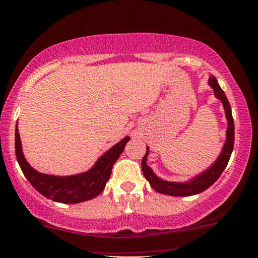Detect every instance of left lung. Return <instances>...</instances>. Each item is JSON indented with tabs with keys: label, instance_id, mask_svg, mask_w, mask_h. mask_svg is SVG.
I'll return each instance as SVG.
<instances>
[{
	"label": "left lung",
	"instance_id": "obj_1",
	"mask_svg": "<svg viewBox=\"0 0 258 258\" xmlns=\"http://www.w3.org/2000/svg\"><path fill=\"white\" fill-rule=\"evenodd\" d=\"M208 85L213 89L216 98H218L222 102L223 107H224L225 119L228 121L227 132H225V141L222 147V151L219 153L218 157H217V160L207 169L199 173L198 175H194L189 180L168 181L156 175L152 168L147 166V156L150 153V149L149 146H146V153H145L143 162H141V168H143L145 178L149 180L150 185H151L156 191L169 196H180V198H183V196L196 195V194L205 191V190L208 189L211 185L215 183L217 179L221 176L223 170L225 169L228 162H229L230 155L233 152L234 147V120L233 115H231V108L224 91L221 89V86H219V84L215 77H210Z\"/></svg>",
	"mask_w": 258,
	"mask_h": 258
}]
</instances>
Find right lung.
<instances>
[{
    "mask_svg": "<svg viewBox=\"0 0 258 258\" xmlns=\"http://www.w3.org/2000/svg\"><path fill=\"white\" fill-rule=\"evenodd\" d=\"M129 140V137L121 139L119 143L98 157L94 166L86 172L64 176L43 174L34 169L25 160L17 121L16 156L23 174L41 195L60 204H79L96 198L103 191L111 176L113 164L119 158Z\"/></svg>",
    "mask_w": 258,
    "mask_h": 258,
    "instance_id": "add662e5",
    "label": "right lung"
}]
</instances>
